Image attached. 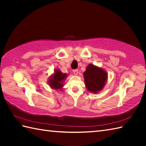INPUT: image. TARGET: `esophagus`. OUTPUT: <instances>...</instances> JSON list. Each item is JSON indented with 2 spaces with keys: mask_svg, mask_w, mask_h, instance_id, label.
I'll use <instances>...</instances> for the list:
<instances>
[{
  "mask_svg": "<svg viewBox=\"0 0 146 146\" xmlns=\"http://www.w3.org/2000/svg\"><path fill=\"white\" fill-rule=\"evenodd\" d=\"M73 72L74 73V75H78V70H73Z\"/></svg>",
  "mask_w": 146,
  "mask_h": 146,
  "instance_id": "34e87169",
  "label": "esophagus"
}]
</instances>
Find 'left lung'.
<instances>
[{"mask_svg":"<svg viewBox=\"0 0 146 146\" xmlns=\"http://www.w3.org/2000/svg\"><path fill=\"white\" fill-rule=\"evenodd\" d=\"M83 74L86 88L92 94L101 92L108 80L107 71L93 64H89Z\"/></svg>","mask_w":146,"mask_h":146,"instance_id":"left-lung-1","label":"left lung"}]
</instances>
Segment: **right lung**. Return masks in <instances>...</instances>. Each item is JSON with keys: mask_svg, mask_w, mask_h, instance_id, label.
<instances>
[{"mask_svg": "<svg viewBox=\"0 0 146 146\" xmlns=\"http://www.w3.org/2000/svg\"><path fill=\"white\" fill-rule=\"evenodd\" d=\"M68 77L67 73H62L61 70L57 68L54 70V73L49 77L48 85L51 89L56 91H61L63 89L64 83Z\"/></svg>", "mask_w": 146, "mask_h": 146, "instance_id": "add662e5", "label": "right lung"}]
</instances>
